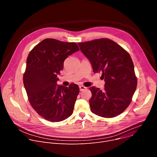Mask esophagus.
<instances>
[{
	"instance_id": "34e87169",
	"label": "esophagus",
	"mask_w": 157,
	"mask_h": 157,
	"mask_svg": "<svg viewBox=\"0 0 157 157\" xmlns=\"http://www.w3.org/2000/svg\"><path fill=\"white\" fill-rule=\"evenodd\" d=\"M87 89V87H86L84 86H79V89H80L81 91H82L85 90V89Z\"/></svg>"
}]
</instances>
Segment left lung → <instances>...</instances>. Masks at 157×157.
I'll return each mask as SVG.
<instances>
[{
  "mask_svg": "<svg viewBox=\"0 0 157 157\" xmlns=\"http://www.w3.org/2000/svg\"><path fill=\"white\" fill-rule=\"evenodd\" d=\"M81 52L91 63L94 73H102L104 90L91 87L89 105L99 116L116 117L130 104L137 85L134 66L129 54L107 38L78 43Z\"/></svg>",
  "mask_w": 157,
  "mask_h": 157,
  "instance_id": "obj_1",
  "label": "left lung"
}]
</instances>
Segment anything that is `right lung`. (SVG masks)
<instances>
[{
	"mask_svg": "<svg viewBox=\"0 0 157 157\" xmlns=\"http://www.w3.org/2000/svg\"><path fill=\"white\" fill-rule=\"evenodd\" d=\"M79 50L76 43L47 38L29 54L24 84L31 105L44 119L60 122L73 113L79 86L74 83L69 87L58 85L57 75L65 59Z\"/></svg>",
	"mask_w": 157,
	"mask_h": 157,
	"instance_id": "add662e5",
	"label": "right lung"
}]
</instances>
